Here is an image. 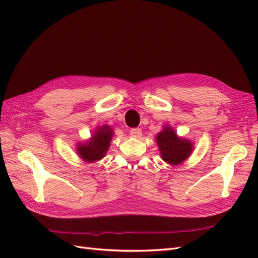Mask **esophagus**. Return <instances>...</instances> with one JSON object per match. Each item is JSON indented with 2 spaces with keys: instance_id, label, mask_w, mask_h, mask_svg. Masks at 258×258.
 Segmentation results:
<instances>
[{
  "instance_id": "34e87169",
  "label": "esophagus",
  "mask_w": 258,
  "mask_h": 258,
  "mask_svg": "<svg viewBox=\"0 0 258 258\" xmlns=\"http://www.w3.org/2000/svg\"><path fill=\"white\" fill-rule=\"evenodd\" d=\"M130 136L132 138H136V139H139L140 137L142 136V131L140 128H135V129H131L130 130Z\"/></svg>"
}]
</instances>
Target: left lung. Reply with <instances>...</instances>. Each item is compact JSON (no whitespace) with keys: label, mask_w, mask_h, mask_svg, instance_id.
<instances>
[{"label":"left lung","mask_w":258,"mask_h":258,"mask_svg":"<svg viewBox=\"0 0 258 258\" xmlns=\"http://www.w3.org/2000/svg\"><path fill=\"white\" fill-rule=\"evenodd\" d=\"M161 159L171 166L181 165L189 157L194 151V142L189 139L178 137L169 124L156 136Z\"/></svg>","instance_id":"left-lung-1"}]
</instances>
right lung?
Listing matches in <instances>:
<instances>
[{
  "mask_svg": "<svg viewBox=\"0 0 258 258\" xmlns=\"http://www.w3.org/2000/svg\"><path fill=\"white\" fill-rule=\"evenodd\" d=\"M114 137V129L110 124H102L93 130L91 137L76 145L79 157L87 163H92L102 159L111 146Z\"/></svg>",
  "mask_w": 258,
  "mask_h": 258,
  "instance_id": "add662e5",
  "label": "right lung"
}]
</instances>
